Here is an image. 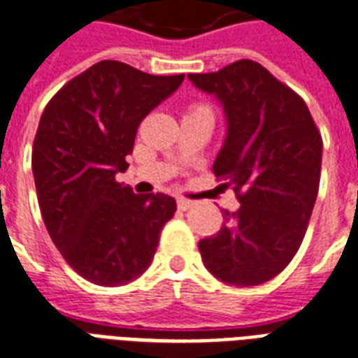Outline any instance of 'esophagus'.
<instances>
[{
    "instance_id": "1",
    "label": "esophagus",
    "mask_w": 358,
    "mask_h": 358,
    "mask_svg": "<svg viewBox=\"0 0 358 358\" xmlns=\"http://www.w3.org/2000/svg\"><path fill=\"white\" fill-rule=\"evenodd\" d=\"M176 204H178V208L180 210H189V208H193V203H191V201H187V199H178V201H176Z\"/></svg>"
}]
</instances>
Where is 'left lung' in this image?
<instances>
[{
	"label": "left lung",
	"instance_id": "1",
	"mask_svg": "<svg viewBox=\"0 0 358 358\" xmlns=\"http://www.w3.org/2000/svg\"><path fill=\"white\" fill-rule=\"evenodd\" d=\"M214 95L225 138L214 173L238 195L222 231L199 242L220 282L252 287L278 276L299 252L317 199L323 141L304 101L263 65L240 59L217 73L187 75Z\"/></svg>",
	"mask_w": 358,
	"mask_h": 358
}]
</instances>
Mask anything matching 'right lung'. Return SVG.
<instances>
[{
	"instance_id": "1",
	"label": "right lung",
	"mask_w": 358,
	"mask_h": 358,
	"mask_svg": "<svg viewBox=\"0 0 358 358\" xmlns=\"http://www.w3.org/2000/svg\"><path fill=\"white\" fill-rule=\"evenodd\" d=\"M182 82L105 59L67 82L41 116L31 169L43 222L65 261L95 285L141 276L176 212L171 195H136L116 174L129 167L138 124Z\"/></svg>"
}]
</instances>
